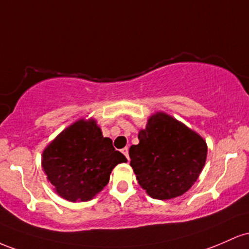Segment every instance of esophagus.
I'll return each mask as SVG.
<instances>
[{"instance_id": "esophagus-1", "label": "esophagus", "mask_w": 249, "mask_h": 249, "mask_svg": "<svg viewBox=\"0 0 249 249\" xmlns=\"http://www.w3.org/2000/svg\"><path fill=\"white\" fill-rule=\"evenodd\" d=\"M122 153H124V155L125 156V158L129 159V149H128V147H124V149H122Z\"/></svg>"}]
</instances>
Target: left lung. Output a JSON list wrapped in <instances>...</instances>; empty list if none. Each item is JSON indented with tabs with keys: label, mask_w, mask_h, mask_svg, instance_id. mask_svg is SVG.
<instances>
[{
	"label": "left lung",
	"mask_w": 249,
	"mask_h": 249,
	"mask_svg": "<svg viewBox=\"0 0 249 249\" xmlns=\"http://www.w3.org/2000/svg\"><path fill=\"white\" fill-rule=\"evenodd\" d=\"M139 144L129 148L130 166L150 197L169 200L196 182L207 159L201 135L175 117L158 111L140 129Z\"/></svg>",
	"instance_id": "1"
}]
</instances>
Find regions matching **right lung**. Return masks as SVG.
Wrapping results in <instances>:
<instances>
[{
    "instance_id": "add662e5",
    "label": "right lung",
    "mask_w": 249,
    "mask_h": 249,
    "mask_svg": "<svg viewBox=\"0 0 249 249\" xmlns=\"http://www.w3.org/2000/svg\"><path fill=\"white\" fill-rule=\"evenodd\" d=\"M127 162L96 120L80 119L67 127L42 152V169L61 197L71 202L91 200L109 182L111 170Z\"/></svg>"
}]
</instances>
